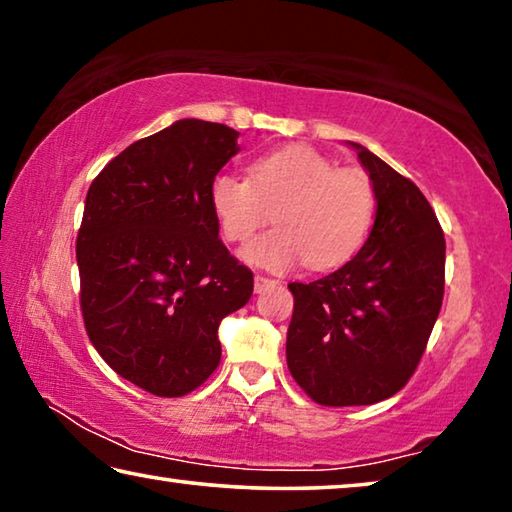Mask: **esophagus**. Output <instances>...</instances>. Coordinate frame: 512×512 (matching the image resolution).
Segmentation results:
<instances>
[{"label":"esophagus","instance_id":"34e87169","mask_svg":"<svg viewBox=\"0 0 512 512\" xmlns=\"http://www.w3.org/2000/svg\"><path fill=\"white\" fill-rule=\"evenodd\" d=\"M277 280H273V277H266V275H255V293H264L268 289H275L277 287Z\"/></svg>","mask_w":512,"mask_h":512}]
</instances>
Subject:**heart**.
<instances>
[{
    "instance_id": "heart-1",
    "label": "heart",
    "mask_w": 512,
    "mask_h": 512,
    "mask_svg": "<svg viewBox=\"0 0 512 512\" xmlns=\"http://www.w3.org/2000/svg\"><path fill=\"white\" fill-rule=\"evenodd\" d=\"M210 203L223 237L244 244L275 219L277 228L244 248V259L271 271L305 262L336 268L359 253L375 221V189L359 169L336 164L311 146L293 144L250 164V180L219 173Z\"/></svg>"
}]
</instances>
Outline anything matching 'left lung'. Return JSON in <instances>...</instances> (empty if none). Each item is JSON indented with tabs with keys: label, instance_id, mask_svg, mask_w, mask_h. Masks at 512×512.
I'll use <instances>...</instances> for the list:
<instances>
[{
	"label": "left lung",
	"instance_id": "obj_1",
	"mask_svg": "<svg viewBox=\"0 0 512 512\" xmlns=\"http://www.w3.org/2000/svg\"><path fill=\"white\" fill-rule=\"evenodd\" d=\"M375 189L366 244L339 271L291 282L287 363L323 406H363L406 386L445 293V235L415 183L350 142Z\"/></svg>",
	"mask_w": 512,
	"mask_h": 512
}]
</instances>
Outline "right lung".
<instances>
[{
  "label": "right lung",
  "instance_id": "add662e5",
  "mask_svg": "<svg viewBox=\"0 0 512 512\" xmlns=\"http://www.w3.org/2000/svg\"><path fill=\"white\" fill-rule=\"evenodd\" d=\"M235 128L180 119L133 142L92 180L76 262L94 348L131 384L183 397L221 361V320L253 296L210 203L239 153Z\"/></svg>",
  "mask_w": 512,
  "mask_h": 512
}]
</instances>
